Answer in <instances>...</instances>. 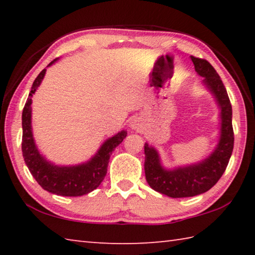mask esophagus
I'll use <instances>...</instances> for the list:
<instances>
[{"instance_id": "esophagus-1", "label": "esophagus", "mask_w": 255, "mask_h": 255, "mask_svg": "<svg viewBox=\"0 0 255 255\" xmlns=\"http://www.w3.org/2000/svg\"><path fill=\"white\" fill-rule=\"evenodd\" d=\"M130 127L132 129H135V130H139V129L141 128V123H140L139 118H137V117L132 118L130 120Z\"/></svg>"}]
</instances>
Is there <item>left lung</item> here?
<instances>
[{"label": "left lung", "instance_id": "8db88e82", "mask_svg": "<svg viewBox=\"0 0 255 255\" xmlns=\"http://www.w3.org/2000/svg\"><path fill=\"white\" fill-rule=\"evenodd\" d=\"M191 60L196 72L205 77L204 83L214 93L221 107V139L214 153L205 161L172 171L164 170L156 150L148 144H145L144 169L146 180L155 191L171 198L193 197L213 188L225 172L234 147L232 105L225 85L208 60L195 56H191Z\"/></svg>", "mask_w": 255, "mask_h": 255}]
</instances>
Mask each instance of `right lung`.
I'll list each match as a JSON object with an SVG mask.
<instances>
[{"mask_svg": "<svg viewBox=\"0 0 255 255\" xmlns=\"http://www.w3.org/2000/svg\"><path fill=\"white\" fill-rule=\"evenodd\" d=\"M54 59L49 65L56 62ZM46 68L34 80L22 111V155L30 173L46 191L58 196L79 197L97 189L105 179L112 152L126 138L120 131L101 146L91 161L75 166H57L46 161L38 152L31 130V97L44 79Z\"/></svg>", "mask_w": 255, "mask_h": 255, "instance_id": "obj_1", "label": "right lung"}]
</instances>
